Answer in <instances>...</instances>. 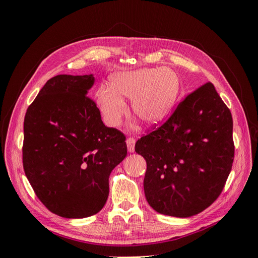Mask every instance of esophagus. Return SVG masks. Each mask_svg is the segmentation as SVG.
Here are the masks:
<instances>
[{"label": "esophagus", "mask_w": 258, "mask_h": 258, "mask_svg": "<svg viewBox=\"0 0 258 258\" xmlns=\"http://www.w3.org/2000/svg\"><path fill=\"white\" fill-rule=\"evenodd\" d=\"M126 143H127V147H128V152H129V153H134V152H135L136 140H135L134 138H128Z\"/></svg>", "instance_id": "esophagus-1"}]
</instances>
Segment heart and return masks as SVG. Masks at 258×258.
<instances>
[{
  "label": "heart",
  "instance_id": "1",
  "mask_svg": "<svg viewBox=\"0 0 258 258\" xmlns=\"http://www.w3.org/2000/svg\"><path fill=\"white\" fill-rule=\"evenodd\" d=\"M179 91V79L170 69H141L112 77L111 88L101 86L96 98L103 119L110 127L120 123L127 113L123 100L131 99V110L144 123L162 120L172 108Z\"/></svg>",
  "mask_w": 258,
  "mask_h": 258
}]
</instances>
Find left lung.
<instances>
[{"mask_svg":"<svg viewBox=\"0 0 258 258\" xmlns=\"http://www.w3.org/2000/svg\"><path fill=\"white\" fill-rule=\"evenodd\" d=\"M144 192L160 214L196 215L220 196L233 161L232 117L212 83L179 102L169 119L139 139Z\"/></svg>","mask_w":258,"mask_h":258,"instance_id":"left-lung-1","label":"left lung"}]
</instances>
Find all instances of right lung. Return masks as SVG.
Returning a JSON list of instances; mask_svg holds the SVG:
<instances>
[{
  "instance_id": "1",
  "label": "right lung",
  "mask_w": 258,
  "mask_h": 258,
  "mask_svg": "<svg viewBox=\"0 0 258 258\" xmlns=\"http://www.w3.org/2000/svg\"><path fill=\"white\" fill-rule=\"evenodd\" d=\"M93 83L92 74L52 77L23 122L26 176L42 204L66 218L101 211L112 170L127 156L126 137L105 126L87 97Z\"/></svg>"
}]
</instances>
